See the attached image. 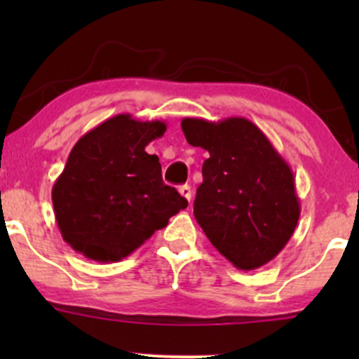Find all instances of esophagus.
<instances>
[{
	"label": "esophagus",
	"instance_id": "1",
	"mask_svg": "<svg viewBox=\"0 0 359 359\" xmlns=\"http://www.w3.org/2000/svg\"><path fill=\"white\" fill-rule=\"evenodd\" d=\"M179 192H180V196L185 197V199H187L189 203H191V201H192V189H191V185H187V184L180 185Z\"/></svg>",
	"mask_w": 359,
	"mask_h": 359
}]
</instances>
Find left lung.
Instances as JSON below:
<instances>
[{"instance_id": "obj_1", "label": "left lung", "mask_w": 359, "mask_h": 359, "mask_svg": "<svg viewBox=\"0 0 359 359\" xmlns=\"http://www.w3.org/2000/svg\"><path fill=\"white\" fill-rule=\"evenodd\" d=\"M189 145L209 151L194 216L205 236L236 269L273 259L297 228L300 203L292 168L246 118H184Z\"/></svg>"}]
</instances>
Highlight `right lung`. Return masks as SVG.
Returning a JSON list of instances; mask_svg holds the SVG:
<instances>
[{"mask_svg": "<svg viewBox=\"0 0 359 359\" xmlns=\"http://www.w3.org/2000/svg\"><path fill=\"white\" fill-rule=\"evenodd\" d=\"M163 121L118 114L74 145L52 189L62 238L94 262H119L187 208L162 180V165L145 147L163 137Z\"/></svg>", "mask_w": 359, "mask_h": 359, "instance_id": "1", "label": "right lung"}]
</instances>
